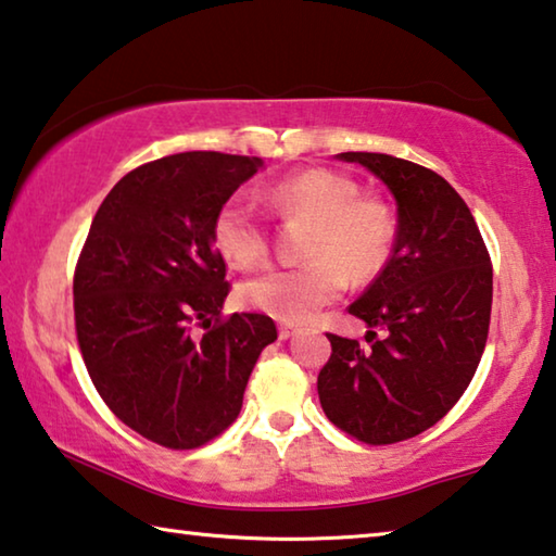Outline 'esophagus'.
<instances>
[{
  "mask_svg": "<svg viewBox=\"0 0 556 556\" xmlns=\"http://www.w3.org/2000/svg\"><path fill=\"white\" fill-rule=\"evenodd\" d=\"M294 333H296V329H294L292 324H279V339L281 341H287L289 337H294Z\"/></svg>",
  "mask_w": 556,
  "mask_h": 556,
  "instance_id": "esophagus-1",
  "label": "esophagus"
}]
</instances>
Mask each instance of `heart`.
<instances>
[{
	"instance_id": "1",
	"label": "heart",
	"mask_w": 556,
	"mask_h": 556,
	"mask_svg": "<svg viewBox=\"0 0 556 556\" xmlns=\"http://www.w3.org/2000/svg\"><path fill=\"white\" fill-rule=\"evenodd\" d=\"M260 198L281 219H309L302 264L269 269L237 287V302L275 319L302 324L354 285L381 275L393 250V217L383 202L358 198L354 180L333 170H304L262 188ZM217 252L237 269H254L269 257V227L250 200L235 195L213 223Z\"/></svg>"
}]
</instances>
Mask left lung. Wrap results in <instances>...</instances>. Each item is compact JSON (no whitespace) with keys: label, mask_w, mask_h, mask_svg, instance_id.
<instances>
[{"label":"left lung","mask_w":556,"mask_h":556,"mask_svg":"<svg viewBox=\"0 0 556 556\" xmlns=\"http://www.w3.org/2000/svg\"><path fill=\"white\" fill-rule=\"evenodd\" d=\"M378 175L399 205L395 244L381 275L349 314L366 343L326 333L331 356L319 401L333 426L366 445L416 438L468 389L484 351L492 262L478 223L430 167L386 153H339Z\"/></svg>","instance_id":"1"}]
</instances>
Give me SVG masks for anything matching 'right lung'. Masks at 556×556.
<instances>
[{"label":"right lung","mask_w":556,"mask_h":556,"mask_svg":"<svg viewBox=\"0 0 556 556\" xmlns=\"http://www.w3.org/2000/svg\"><path fill=\"white\" fill-rule=\"evenodd\" d=\"M260 157L215 151L138 165L101 202L74 271L76 339L121 422L170 451L215 440L240 416L267 314H223L227 264L217 210Z\"/></svg>","instance_id":"obj_1"}]
</instances>
